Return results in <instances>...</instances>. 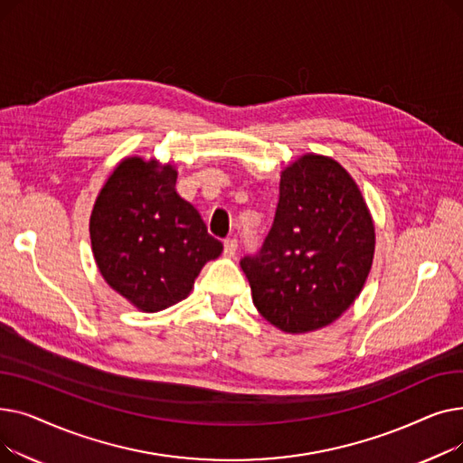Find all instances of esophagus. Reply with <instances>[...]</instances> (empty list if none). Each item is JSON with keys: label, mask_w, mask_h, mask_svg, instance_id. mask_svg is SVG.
Returning <instances> with one entry per match:
<instances>
[{"label": "esophagus", "mask_w": 463, "mask_h": 463, "mask_svg": "<svg viewBox=\"0 0 463 463\" xmlns=\"http://www.w3.org/2000/svg\"><path fill=\"white\" fill-rule=\"evenodd\" d=\"M236 248H238V241H236V238H227V240H225V250H223V255H225V257H234V255H236Z\"/></svg>", "instance_id": "1"}]
</instances>
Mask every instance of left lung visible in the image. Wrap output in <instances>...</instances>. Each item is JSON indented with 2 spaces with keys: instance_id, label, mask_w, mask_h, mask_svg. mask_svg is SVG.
Returning a JSON list of instances; mask_svg holds the SVG:
<instances>
[{
  "instance_id": "1",
  "label": "left lung",
  "mask_w": 463,
  "mask_h": 463,
  "mask_svg": "<svg viewBox=\"0 0 463 463\" xmlns=\"http://www.w3.org/2000/svg\"><path fill=\"white\" fill-rule=\"evenodd\" d=\"M373 253L375 225L353 176L328 156L304 154L281 170L274 225L240 266L262 317L307 334L354 304Z\"/></svg>"
}]
</instances>
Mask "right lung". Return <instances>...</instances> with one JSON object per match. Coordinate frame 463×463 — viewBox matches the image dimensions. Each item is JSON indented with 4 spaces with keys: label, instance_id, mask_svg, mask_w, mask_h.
<instances>
[{
    "label": "right lung",
    "instance_id": "obj_1",
    "mask_svg": "<svg viewBox=\"0 0 463 463\" xmlns=\"http://www.w3.org/2000/svg\"><path fill=\"white\" fill-rule=\"evenodd\" d=\"M178 170L156 157L121 159L90 215L91 253L103 279L144 313L187 298L223 244L176 191Z\"/></svg>",
    "mask_w": 463,
    "mask_h": 463
}]
</instances>
